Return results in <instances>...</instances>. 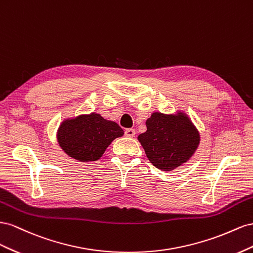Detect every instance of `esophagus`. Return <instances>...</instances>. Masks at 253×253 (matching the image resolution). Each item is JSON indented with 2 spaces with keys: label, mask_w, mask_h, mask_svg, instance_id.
<instances>
[{
  "label": "esophagus",
  "mask_w": 253,
  "mask_h": 253,
  "mask_svg": "<svg viewBox=\"0 0 253 253\" xmlns=\"http://www.w3.org/2000/svg\"><path fill=\"white\" fill-rule=\"evenodd\" d=\"M134 134H135V131L132 128H127L125 130V135L128 136V138H132V136H134Z\"/></svg>",
  "instance_id": "34e87169"
}]
</instances>
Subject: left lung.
Returning a JSON list of instances; mask_svg holds the SVG:
<instances>
[{"label": "left lung", "mask_w": 253, "mask_h": 253, "mask_svg": "<svg viewBox=\"0 0 253 253\" xmlns=\"http://www.w3.org/2000/svg\"><path fill=\"white\" fill-rule=\"evenodd\" d=\"M146 132L138 139L148 160L157 169L170 170L186 162L199 143V133L183 114L177 117L153 113L146 121Z\"/></svg>", "instance_id": "1"}]
</instances>
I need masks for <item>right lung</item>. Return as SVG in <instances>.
Listing matches in <instances>:
<instances>
[{"label": "right lung", "mask_w": 253, "mask_h": 253, "mask_svg": "<svg viewBox=\"0 0 253 253\" xmlns=\"http://www.w3.org/2000/svg\"><path fill=\"white\" fill-rule=\"evenodd\" d=\"M123 134L117 123L91 113L63 122L58 130V142L70 157L88 162L98 160L110 143Z\"/></svg>", "instance_id": "add662e5"}]
</instances>
